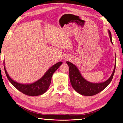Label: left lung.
<instances>
[{"instance_id": "left-lung-1", "label": "left lung", "mask_w": 123, "mask_h": 123, "mask_svg": "<svg viewBox=\"0 0 123 123\" xmlns=\"http://www.w3.org/2000/svg\"><path fill=\"white\" fill-rule=\"evenodd\" d=\"M111 43H112L111 32L108 30ZM69 66V77L73 89L80 94L85 96H92L103 91L112 80L115 70V65L113 71L108 80L99 83H91L86 80L81 76L79 69L72 63L67 62Z\"/></svg>"}]
</instances>
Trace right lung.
<instances>
[{"instance_id":"1","label":"right lung","mask_w":123,"mask_h":123,"mask_svg":"<svg viewBox=\"0 0 123 123\" xmlns=\"http://www.w3.org/2000/svg\"><path fill=\"white\" fill-rule=\"evenodd\" d=\"M62 64V62H59L52 66L41 79L35 82L29 84H22L14 81L9 76L5 68V62L3 63L6 74L10 83L17 90L29 96H38L46 92L50 85L53 74Z\"/></svg>"}]
</instances>
